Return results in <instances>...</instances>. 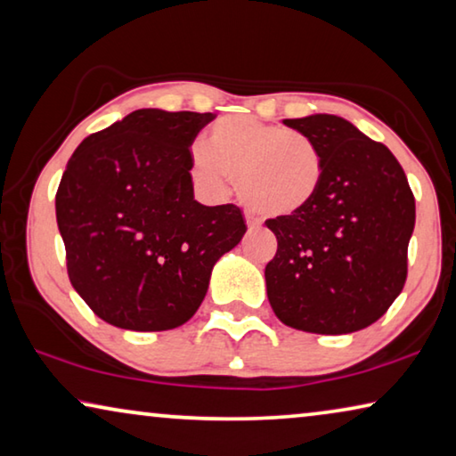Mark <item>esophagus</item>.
<instances>
[{"label":"esophagus","mask_w":456,"mask_h":456,"mask_svg":"<svg viewBox=\"0 0 456 456\" xmlns=\"http://www.w3.org/2000/svg\"><path fill=\"white\" fill-rule=\"evenodd\" d=\"M246 223H248V229H249V231L260 229V225H262L260 219H256V216H251V215H248V216H246Z\"/></svg>","instance_id":"1"}]
</instances>
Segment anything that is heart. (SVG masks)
<instances>
[{
  "label": "heart",
  "mask_w": 456,
  "mask_h": 456,
  "mask_svg": "<svg viewBox=\"0 0 456 456\" xmlns=\"http://www.w3.org/2000/svg\"><path fill=\"white\" fill-rule=\"evenodd\" d=\"M208 149H192L199 184L225 192L237 180L241 199L264 215L303 213L323 184L325 163L314 139L251 117H229L208 131Z\"/></svg>",
  "instance_id": "heart-1"
}]
</instances>
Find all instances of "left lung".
Returning a JSON list of instances; mask_svg holds the SVG:
<instances>
[{
  "instance_id": "8db88e82",
  "label": "left lung",
  "mask_w": 456,
  "mask_h": 456,
  "mask_svg": "<svg viewBox=\"0 0 456 456\" xmlns=\"http://www.w3.org/2000/svg\"><path fill=\"white\" fill-rule=\"evenodd\" d=\"M284 125L315 141L325 174L309 208L266 221L278 241L264 270L272 311L309 334L369 328L407 278L416 199L403 167L383 142L334 114Z\"/></svg>"
}]
</instances>
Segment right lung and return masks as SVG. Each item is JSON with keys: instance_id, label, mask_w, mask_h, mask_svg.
<instances>
[{"instance_id": "1", "label": "right lung", "mask_w": 456, "mask_h": 456, "mask_svg": "<svg viewBox=\"0 0 456 456\" xmlns=\"http://www.w3.org/2000/svg\"><path fill=\"white\" fill-rule=\"evenodd\" d=\"M213 112L141 108L73 151L54 196L73 289L106 323H186L216 260L248 231L235 205L194 200L192 142Z\"/></svg>"}]
</instances>
